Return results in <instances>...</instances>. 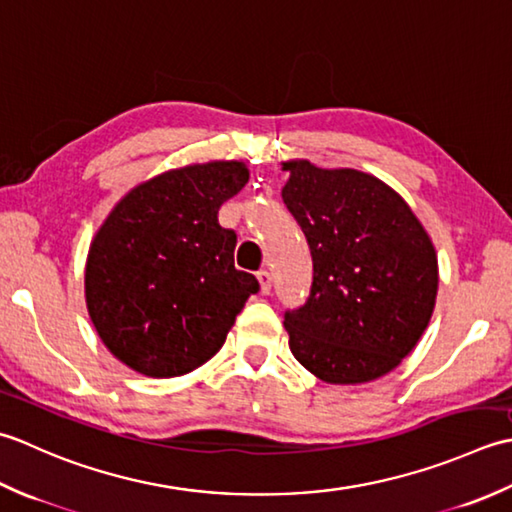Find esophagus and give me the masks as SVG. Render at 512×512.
Wrapping results in <instances>:
<instances>
[{
    "mask_svg": "<svg viewBox=\"0 0 512 512\" xmlns=\"http://www.w3.org/2000/svg\"><path fill=\"white\" fill-rule=\"evenodd\" d=\"M256 278H258V283H260V291H263V294L267 296V294H271V274L267 269H260L258 274H256Z\"/></svg>",
    "mask_w": 512,
    "mask_h": 512,
    "instance_id": "esophagus-1",
    "label": "esophagus"
}]
</instances>
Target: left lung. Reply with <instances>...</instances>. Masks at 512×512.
<instances>
[{"instance_id":"1","label":"left lung","mask_w":512,"mask_h":512,"mask_svg":"<svg viewBox=\"0 0 512 512\" xmlns=\"http://www.w3.org/2000/svg\"><path fill=\"white\" fill-rule=\"evenodd\" d=\"M283 201L305 234L314 283L285 314L289 349L327 384H364L393 371L435 309L437 254L409 203L378 176L283 161Z\"/></svg>"}]
</instances>
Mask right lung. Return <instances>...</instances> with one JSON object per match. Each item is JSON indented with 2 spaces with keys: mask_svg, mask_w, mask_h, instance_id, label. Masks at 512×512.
I'll return each mask as SVG.
<instances>
[{
  "mask_svg": "<svg viewBox=\"0 0 512 512\" xmlns=\"http://www.w3.org/2000/svg\"><path fill=\"white\" fill-rule=\"evenodd\" d=\"M249 181L243 161L174 168L121 196L92 238L86 307L101 342L148 378H179L223 347L258 280L234 267L218 210Z\"/></svg>",
  "mask_w": 512,
  "mask_h": 512,
  "instance_id": "right-lung-1",
  "label": "right lung"
}]
</instances>
